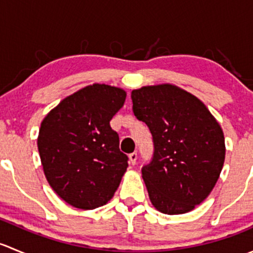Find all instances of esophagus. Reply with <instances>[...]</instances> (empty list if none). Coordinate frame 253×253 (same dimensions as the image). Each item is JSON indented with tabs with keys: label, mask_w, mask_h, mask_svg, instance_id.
<instances>
[{
	"label": "esophagus",
	"mask_w": 253,
	"mask_h": 253,
	"mask_svg": "<svg viewBox=\"0 0 253 253\" xmlns=\"http://www.w3.org/2000/svg\"><path fill=\"white\" fill-rule=\"evenodd\" d=\"M137 157H138V155H137V153L136 152H133V153H131V154L128 155V158H129V163H131L132 165H134L137 163Z\"/></svg>",
	"instance_id": "obj_1"
}]
</instances>
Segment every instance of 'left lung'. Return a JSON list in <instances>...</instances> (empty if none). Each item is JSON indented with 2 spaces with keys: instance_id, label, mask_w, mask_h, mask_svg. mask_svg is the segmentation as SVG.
Segmentation results:
<instances>
[{
  "instance_id": "8db88e82",
  "label": "left lung",
  "mask_w": 253,
  "mask_h": 253,
  "mask_svg": "<svg viewBox=\"0 0 253 253\" xmlns=\"http://www.w3.org/2000/svg\"><path fill=\"white\" fill-rule=\"evenodd\" d=\"M132 110L152 133L154 153L142 168L150 202L165 214H182L202 203L218 181L225 141L205 104L171 85L132 90Z\"/></svg>"
}]
</instances>
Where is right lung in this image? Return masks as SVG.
Wrapping results in <instances>:
<instances>
[{"instance_id": "right-lung-1", "label": "right lung", "mask_w": 253, "mask_h": 253, "mask_svg": "<svg viewBox=\"0 0 253 253\" xmlns=\"http://www.w3.org/2000/svg\"><path fill=\"white\" fill-rule=\"evenodd\" d=\"M125 90L93 84L63 99L42 122L38 149L52 190L68 205L94 209L110 201L128 167L110 121Z\"/></svg>"}]
</instances>
